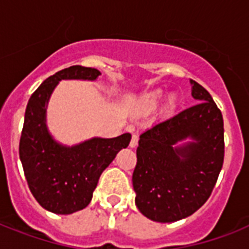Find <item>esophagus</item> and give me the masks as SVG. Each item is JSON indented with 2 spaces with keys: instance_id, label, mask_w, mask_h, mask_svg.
<instances>
[{
  "instance_id": "esophagus-1",
  "label": "esophagus",
  "mask_w": 249,
  "mask_h": 249,
  "mask_svg": "<svg viewBox=\"0 0 249 249\" xmlns=\"http://www.w3.org/2000/svg\"><path fill=\"white\" fill-rule=\"evenodd\" d=\"M138 140H140V137H138V134H133L132 136V140H130V143H129V146L132 148L137 147L138 146Z\"/></svg>"
}]
</instances>
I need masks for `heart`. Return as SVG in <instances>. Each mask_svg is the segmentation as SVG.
<instances>
[{"mask_svg": "<svg viewBox=\"0 0 249 249\" xmlns=\"http://www.w3.org/2000/svg\"><path fill=\"white\" fill-rule=\"evenodd\" d=\"M163 97V91L161 90H155V91H151V93H146L143 94L140 99V106L143 109H152L155 108L158 103L160 102ZM174 106V99L173 98H170L169 102H168V107L169 108H173Z\"/></svg>", "mask_w": 249, "mask_h": 249, "instance_id": "heart-1", "label": "heart"}]
</instances>
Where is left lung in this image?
<instances>
[{"mask_svg": "<svg viewBox=\"0 0 249 249\" xmlns=\"http://www.w3.org/2000/svg\"><path fill=\"white\" fill-rule=\"evenodd\" d=\"M197 103L142 133L133 189L140 212L156 222L191 216L208 200L224 164V119L211 94L194 80ZM185 139L190 142L178 145Z\"/></svg>", "mask_w": 249, "mask_h": 249, "instance_id": "8db88e82", "label": "left lung"}]
</instances>
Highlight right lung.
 I'll return each instance as SVG.
<instances>
[{"mask_svg":"<svg viewBox=\"0 0 249 249\" xmlns=\"http://www.w3.org/2000/svg\"><path fill=\"white\" fill-rule=\"evenodd\" d=\"M101 75L95 68L72 66L45 80L31 95L21 130L19 156L29 190L38 204L56 214L81 211L93 197L102 172L112 163L132 136L91 138L75 146L58 143L46 126V107L60 80H90Z\"/></svg>","mask_w":249,"mask_h":249,"instance_id":"right-lung-1","label":"right lung"}]
</instances>
